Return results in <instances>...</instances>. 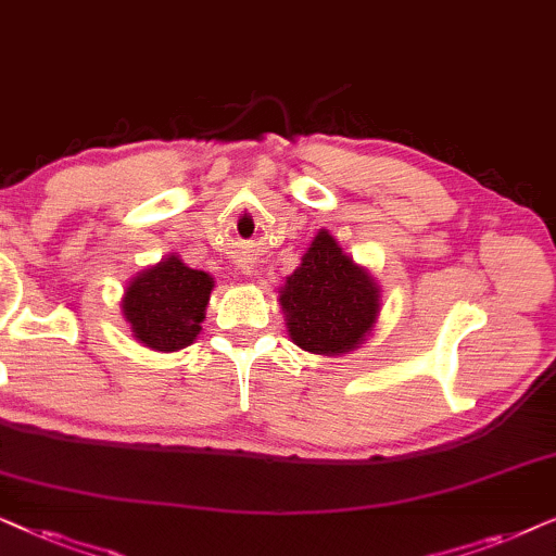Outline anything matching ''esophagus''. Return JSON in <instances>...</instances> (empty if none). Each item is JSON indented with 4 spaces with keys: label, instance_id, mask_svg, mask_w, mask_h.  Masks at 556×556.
Masks as SVG:
<instances>
[{
    "label": "esophagus",
    "instance_id": "1",
    "mask_svg": "<svg viewBox=\"0 0 556 556\" xmlns=\"http://www.w3.org/2000/svg\"><path fill=\"white\" fill-rule=\"evenodd\" d=\"M241 269H243V271H251V264H243V266H241Z\"/></svg>",
    "mask_w": 556,
    "mask_h": 556
}]
</instances>
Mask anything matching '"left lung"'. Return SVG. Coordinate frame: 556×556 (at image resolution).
Wrapping results in <instances>:
<instances>
[{
  "mask_svg": "<svg viewBox=\"0 0 556 556\" xmlns=\"http://www.w3.org/2000/svg\"><path fill=\"white\" fill-rule=\"evenodd\" d=\"M279 300L292 340L313 353L353 351L379 315V287L328 231L315 236Z\"/></svg>",
  "mask_w": 556,
  "mask_h": 556,
  "instance_id": "1",
  "label": "left lung"
}]
</instances>
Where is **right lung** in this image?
<instances>
[{"label": "right lung", "instance_id": "right-lung-1", "mask_svg": "<svg viewBox=\"0 0 556 556\" xmlns=\"http://www.w3.org/2000/svg\"><path fill=\"white\" fill-rule=\"evenodd\" d=\"M213 279L169 256L135 277L122 307L137 340L152 351H180L201 332Z\"/></svg>", "mask_w": 556, "mask_h": 556}]
</instances>
